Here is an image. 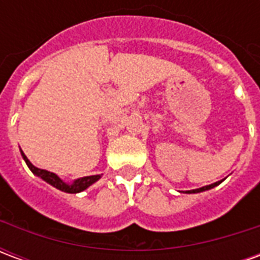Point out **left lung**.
Returning <instances> with one entry per match:
<instances>
[{
	"mask_svg": "<svg viewBox=\"0 0 260 260\" xmlns=\"http://www.w3.org/2000/svg\"><path fill=\"white\" fill-rule=\"evenodd\" d=\"M223 181H217V182H214V184H210V185L206 186H202V188H198V189H191V191H185V193H199V192H205L209 191V189H212L214 186H217L218 184H221Z\"/></svg>",
	"mask_w": 260,
	"mask_h": 260,
	"instance_id": "8db88e82",
	"label": "left lung"
}]
</instances>
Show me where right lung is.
Masks as SVG:
<instances>
[{
  "label": "right lung",
  "instance_id": "1",
  "mask_svg": "<svg viewBox=\"0 0 260 260\" xmlns=\"http://www.w3.org/2000/svg\"><path fill=\"white\" fill-rule=\"evenodd\" d=\"M20 154H22V157L25 160V163L27 164V167L30 169V171L37 177H40L43 181H46L47 184H50L54 188H57L59 191L67 192V193H79V192L85 191L87 189L89 186L93 185L94 182L102 178V175L97 174V175H89V177H82V178H78V180H74L72 182H65L59 178L58 175L54 174L51 171H47V170H43V169H37L36 166H33L30 163V160L26 157L25 153L20 150Z\"/></svg>",
  "mask_w": 260,
  "mask_h": 260
}]
</instances>
